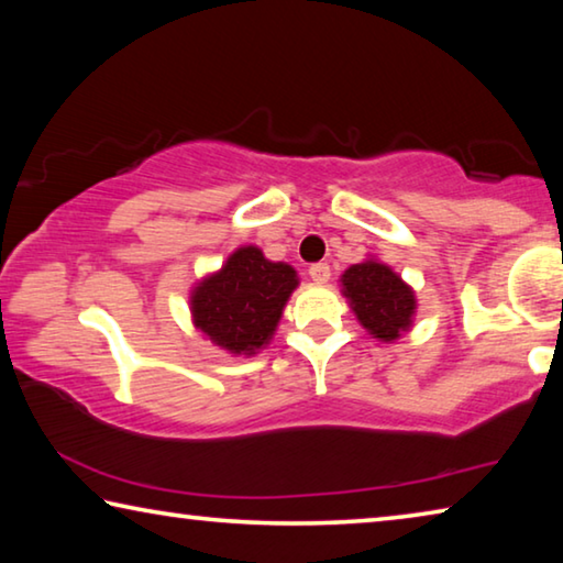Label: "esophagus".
Listing matches in <instances>:
<instances>
[{"label":"esophagus","mask_w":563,"mask_h":563,"mask_svg":"<svg viewBox=\"0 0 563 563\" xmlns=\"http://www.w3.org/2000/svg\"><path fill=\"white\" fill-rule=\"evenodd\" d=\"M310 278L316 283H328L330 280V265L328 263H316L310 265Z\"/></svg>","instance_id":"esophagus-1"}]
</instances>
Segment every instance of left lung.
Segmentation results:
<instances>
[{"instance_id": "left-lung-1", "label": "left lung", "mask_w": 563, "mask_h": 563, "mask_svg": "<svg viewBox=\"0 0 563 563\" xmlns=\"http://www.w3.org/2000/svg\"><path fill=\"white\" fill-rule=\"evenodd\" d=\"M340 283L357 322L379 342H395L412 328L415 290L387 263L367 258L350 265Z\"/></svg>"}]
</instances>
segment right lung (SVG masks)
I'll return each instance as SVG.
<instances>
[{"mask_svg":"<svg viewBox=\"0 0 563 563\" xmlns=\"http://www.w3.org/2000/svg\"><path fill=\"white\" fill-rule=\"evenodd\" d=\"M298 283L292 265L268 261L258 245H241L221 271L194 285L190 318L216 347L251 357L273 340Z\"/></svg>","mask_w":563,"mask_h":563,"instance_id":"right-lung-1","label":"right lung"}]
</instances>
